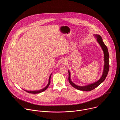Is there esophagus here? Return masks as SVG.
Wrapping results in <instances>:
<instances>
[{
  "instance_id": "obj_1",
  "label": "esophagus",
  "mask_w": 120,
  "mask_h": 120,
  "mask_svg": "<svg viewBox=\"0 0 120 120\" xmlns=\"http://www.w3.org/2000/svg\"><path fill=\"white\" fill-rule=\"evenodd\" d=\"M62 63L63 64H65L66 63H67V61L66 60H63V61L62 62Z\"/></svg>"
}]
</instances>
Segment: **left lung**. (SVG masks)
<instances>
[{
	"mask_svg": "<svg viewBox=\"0 0 120 120\" xmlns=\"http://www.w3.org/2000/svg\"><path fill=\"white\" fill-rule=\"evenodd\" d=\"M95 37L97 38L96 40L99 43V44L100 45L101 48H102L103 52L104 53V61H105V64H104V68L103 70V73L101 75V77L100 78V79L97 81V82H95L93 83L89 84L88 85H86L85 86H78L75 84L74 82H73L71 80L70 78V73L69 71H68V73H69V77H68V80H69V82L70 83V84L72 85L73 87L75 88L76 89L82 90L83 91H90L91 90H93V89L96 88L97 86L103 82L105 80V79L109 69V55L108 51V48L107 46L105 45L104 44L103 41H102V39L101 38V37L99 35H94Z\"/></svg>",
	"mask_w": 120,
	"mask_h": 120,
	"instance_id": "left-lung-1",
	"label": "left lung"
}]
</instances>
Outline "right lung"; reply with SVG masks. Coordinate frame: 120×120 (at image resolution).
<instances>
[{
	"label": "right lung",
	"mask_w": 120,
	"mask_h": 120,
	"mask_svg": "<svg viewBox=\"0 0 120 120\" xmlns=\"http://www.w3.org/2000/svg\"><path fill=\"white\" fill-rule=\"evenodd\" d=\"M51 75H52V74H51L49 76V81H48V83L47 84V85H46V86L43 89H41V90H38V91H26V90H24L26 92L28 93H30V94H39V93H40L41 92H44V91H45L47 88L49 86V85H50V78H51Z\"/></svg>",
	"instance_id": "obj_1"
}]
</instances>
